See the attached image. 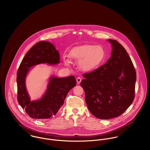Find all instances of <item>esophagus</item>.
<instances>
[{
	"mask_svg": "<svg viewBox=\"0 0 150 150\" xmlns=\"http://www.w3.org/2000/svg\"><path fill=\"white\" fill-rule=\"evenodd\" d=\"M76 80H77V84H80V83H81V77H77V79H76Z\"/></svg>",
	"mask_w": 150,
	"mask_h": 150,
	"instance_id": "34e87169",
	"label": "esophagus"
}]
</instances>
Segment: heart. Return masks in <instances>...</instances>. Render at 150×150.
Returning <instances> with one entry per match:
<instances>
[{
    "label": "heart",
    "mask_w": 150,
    "mask_h": 150,
    "mask_svg": "<svg viewBox=\"0 0 150 150\" xmlns=\"http://www.w3.org/2000/svg\"><path fill=\"white\" fill-rule=\"evenodd\" d=\"M69 57L70 59L79 62V66L82 70L90 71L103 63L106 58V51L101 45L86 44L72 48ZM64 62L69 65L70 60L64 58Z\"/></svg>",
    "instance_id": "heart-1"
}]
</instances>
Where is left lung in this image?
Segmentation results:
<instances>
[{"instance_id":"1","label":"left lung","mask_w":150,"mask_h":150,"mask_svg":"<svg viewBox=\"0 0 150 150\" xmlns=\"http://www.w3.org/2000/svg\"><path fill=\"white\" fill-rule=\"evenodd\" d=\"M111 57L105 64L83 74L80 85L86 94L89 111L96 118L107 120L121 115L134 98L136 73L124 47L115 40Z\"/></svg>"}]
</instances>
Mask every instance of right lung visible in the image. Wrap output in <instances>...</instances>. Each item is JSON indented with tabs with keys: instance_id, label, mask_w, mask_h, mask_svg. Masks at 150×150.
Listing matches in <instances>:
<instances>
[{
	"instance_id": "obj_1",
	"label": "right lung",
	"mask_w": 150,
	"mask_h": 150,
	"mask_svg": "<svg viewBox=\"0 0 150 150\" xmlns=\"http://www.w3.org/2000/svg\"><path fill=\"white\" fill-rule=\"evenodd\" d=\"M59 60V52L54 45L41 41L28 51L19 66L17 74L18 102L33 119H48L56 115L64 105L68 92L76 85L73 76L64 78L52 76L50 79L43 97L40 100L30 101L25 86V79L30 67L41 64H58Z\"/></svg>"
}]
</instances>
